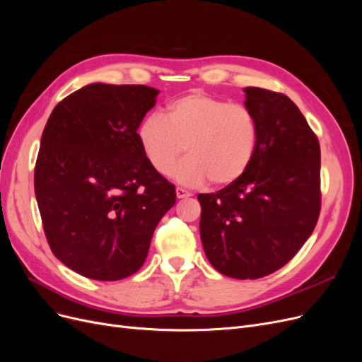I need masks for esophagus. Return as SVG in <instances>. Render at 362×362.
<instances>
[{
    "label": "esophagus",
    "mask_w": 362,
    "mask_h": 362,
    "mask_svg": "<svg viewBox=\"0 0 362 362\" xmlns=\"http://www.w3.org/2000/svg\"><path fill=\"white\" fill-rule=\"evenodd\" d=\"M189 196H192V193H190V192L184 190V189H181V187H178V189H177V198H178V199L189 198Z\"/></svg>",
    "instance_id": "obj_1"
}]
</instances>
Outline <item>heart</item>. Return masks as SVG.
Instances as JSON below:
<instances>
[{"instance_id":"1","label":"heart","mask_w":362,"mask_h":362,"mask_svg":"<svg viewBox=\"0 0 362 362\" xmlns=\"http://www.w3.org/2000/svg\"><path fill=\"white\" fill-rule=\"evenodd\" d=\"M137 140L151 166L163 175L188 149L191 157L170 172L177 182L196 187L213 180L228 185L254 160L258 122L245 104L194 90L168 103L163 116L141 120Z\"/></svg>"}]
</instances>
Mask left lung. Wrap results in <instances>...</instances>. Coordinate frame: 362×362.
Returning a JSON list of instances; mask_svg holds the SVG:
<instances>
[{"mask_svg": "<svg viewBox=\"0 0 362 362\" xmlns=\"http://www.w3.org/2000/svg\"><path fill=\"white\" fill-rule=\"evenodd\" d=\"M258 122L247 170L216 193H201L205 255L222 275L258 279L276 272L313 234L320 213V145L288 96L245 87Z\"/></svg>", "mask_w": 362, "mask_h": 362, "instance_id": "left-lung-1", "label": "left lung"}]
</instances>
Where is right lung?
Returning <instances> with one entry per match:
<instances>
[{
  "label": "right lung",
  "instance_id": "1",
  "mask_svg": "<svg viewBox=\"0 0 362 362\" xmlns=\"http://www.w3.org/2000/svg\"><path fill=\"white\" fill-rule=\"evenodd\" d=\"M158 93L87 84L56 105L43 129L35 169L43 231L52 254L78 275L119 281L136 273L177 201L137 140Z\"/></svg>",
  "mask_w": 362,
  "mask_h": 362
}]
</instances>
